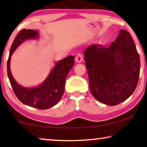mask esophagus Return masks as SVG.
<instances>
[{
	"label": "esophagus",
	"instance_id": "esophagus-1",
	"mask_svg": "<svg viewBox=\"0 0 147 147\" xmlns=\"http://www.w3.org/2000/svg\"><path fill=\"white\" fill-rule=\"evenodd\" d=\"M76 61L77 62V63H80V62H82L83 61V55H82L81 53H78L77 55H76Z\"/></svg>",
	"mask_w": 147,
	"mask_h": 147
}]
</instances>
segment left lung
<instances>
[{"label":"left lung","instance_id":"obj_1","mask_svg":"<svg viewBox=\"0 0 147 147\" xmlns=\"http://www.w3.org/2000/svg\"><path fill=\"white\" fill-rule=\"evenodd\" d=\"M91 93L98 101L115 106L133 94L140 61L130 34L121 29L109 47L92 45L84 52Z\"/></svg>","mask_w":147,"mask_h":147}]
</instances>
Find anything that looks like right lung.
Here are the masks:
<instances>
[{"label": "right lung", "instance_id": "add662e5", "mask_svg": "<svg viewBox=\"0 0 147 147\" xmlns=\"http://www.w3.org/2000/svg\"><path fill=\"white\" fill-rule=\"evenodd\" d=\"M38 31L32 29L21 30L15 37L10 50L7 61V74L11 87L18 99L25 105L44 110L55 106L61 100L65 88V80L74 65L73 55L56 62L48 77L41 85L34 88H25L14 80L10 69L11 57L15 49L27 39H36Z\"/></svg>", "mask_w": 147, "mask_h": 147}]
</instances>
